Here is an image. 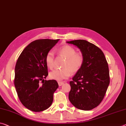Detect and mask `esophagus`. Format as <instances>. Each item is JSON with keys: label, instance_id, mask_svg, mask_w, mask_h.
Returning a JSON list of instances; mask_svg holds the SVG:
<instances>
[{"label": "esophagus", "instance_id": "34e87169", "mask_svg": "<svg viewBox=\"0 0 126 126\" xmlns=\"http://www.w3.org/2000/svg\"><path fill=\"white\" fill-rule=\"evenodd\" d=\"M58 85L59 86H61L63 85L64 84V82H58Z\"/></svg>", "mask_w": 126, "mask_h": 126}]
</instances>
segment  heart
<instances>
[{"label": "heart", "mask_w": 126, "mask_h": 126, "mask_svg": "<svg viewBox=\"0 0 126 126\" xmlns=\"http://www.w3.org/2000/svg\"><path fill=\"white\" fill-rule=\"evenodd\" d=\"M76 50L68 45L62 46L58 49L59 55L66 58L62 67L63 68L56 69L49 73L50 79L61 81L68 78L72 72L76 73L80 70L84 62V58L81 53H76ZM45 63L50 69L54 67V54L49 51L45 56Z\"/></svg>", "instance_id": "heart-1"}]
</instances>
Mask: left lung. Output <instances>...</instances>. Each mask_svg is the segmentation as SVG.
Instances as JSON below:
<instances>
[{
    "label": "left lung",
    "mask_w": 126,
    "mask_h": 126,
    "mask_svg": "<svg viewBox=\"0 0 126 126\" xmlns=\"http://www.w3.org/2000/svg\"><path fill=\"white\" fill-rule=\"evenodd\" d=\"M80 50L84 62L70 81L69 100L77 108L90 110L100 104L110 83L108 64L102 50L85 40L67 41Z\"/></svg>",
    "instance_id": "obj_1"
}]
</instances>
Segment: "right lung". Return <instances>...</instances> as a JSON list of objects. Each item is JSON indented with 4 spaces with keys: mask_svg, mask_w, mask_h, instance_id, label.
Segmentation results:
<instances>
[{
    "mask_svg": "<svg viewBox=\"0 0 126 126\" xmlns=\"http://www.w3.org/2000/svg\"><path fill=\"white\" fill-rule=\"evenodd\" d=\"M59 40L31 42L17 59L14 83L21 102L31 111L39 112L50 107L54 93L59 87L55 79H44L48 75L45 56Z\"/></svg>",
    "mask_w": 126,
    "mask_h": 126,
    "instance_id": "1",
    "label": "right lung"
}]
</instances>
